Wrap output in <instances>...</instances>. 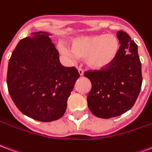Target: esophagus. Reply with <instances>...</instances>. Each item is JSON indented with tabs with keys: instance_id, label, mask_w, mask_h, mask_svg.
<instances>
[{
	"instance_id": "1",
	"label": "esophagus",
	"mask_w": 152,
	"mask_h": 152,
	"mask_svg": "<svg viewBox=\"0 0 152 152\" xmlns=\"http://www.w3.org/2000/svg\"><path fill=\"white\" fill-rule=\"evenodd\" d=\"M77 72H78V74H79V75H80V76H83V75L84 72L81 68H77Z\"/></svg>"
}]
</instances>
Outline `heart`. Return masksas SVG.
<instances>
[{
  "mask_svg": "<svg viewBox=\"0 0 152 152\" xmlns=\"http://www.w3.org/2000/svg\"><path fill=\"white\" fill-rule=\"evenodd\" d=\"M119 48L118 39L112 34L81 36L72 41L70 49L60 48L63 55L70 58L86 59L87 65L95 69L107 67L113 62Z\"/></svg>",
  "mask_w": 152,
  "mask_h": 152,
  "instance_id": "heart-1",
  "label": "heart"
}]
</instances>
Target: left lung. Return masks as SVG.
Here are the masks:
<instances>
[{"instance_id":"8db88e82","label":"left lung","mask_w":152,"mask_h":152,"mask_svg":"<svg viewBox=\"0 0 152 152\" xmlns=\"http://www.w3.org/2000/svg\"><path fill=\"white\" fill-rule=\"evenodd\" d=\"M117 36L121 46L111 65L84 74L91 83L88 108L95 116L104 119L120 116L132 108L142 83L138 45L122 31H117Z\"/></svg>"}]
</instances>
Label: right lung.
<instances>
[{
	"mask_svg": "<svg viewBox=\"0 0 152 152\" xmlns=\"http://www.w3.org/2000/svg\"><path fill=\"white\" fill-rule=\"evenodd\" d=\"M52 34L32 32L15 48L8 65L11 99L24 115L49 122L62 117L79 74L65 67L53 44Z\"/></svg>",
	"mask_w": 152,
	"mask_h": 152,
	"instance_id": "right-lung-1",
	"label": "right lung"
}]
</instances>
